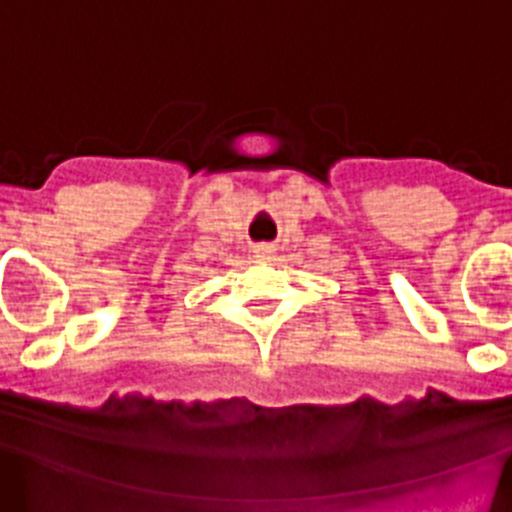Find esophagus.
<instances>
[{
    "mask_svg": "<svg viewBox=\"0 0 512 512\" xmlns=\"http://www.w3.org/2000/svg\"><path fill=\"white\" fill-rule=\"evenodd\" d=\"M275 250H278V247L272 245V242H260V245H255V257H260V260H265V262H270V260H275Z\"/></svg>",
    "mask_w": 512,
    "mask_h": 512,
    "instance_id": "1",
    "label": "esophagus"
}]
</instances>
